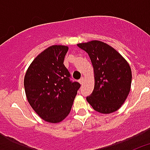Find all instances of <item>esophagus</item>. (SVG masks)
<instances>
[{"label": "esophagus", "mask_w": 150, "mask_h": 150, "mask_svg": "<svg viewBox=\"0 0 150 150\" xmlns=\"http://www.w3.org/2000/svg\"><path fill=\"white\" fill-rule=\"evenodd\" d=\"M83 82H84V77H81L79 79V83H80V84H83Z\"/></svg>", "instance_id": "1"}]
</instances>
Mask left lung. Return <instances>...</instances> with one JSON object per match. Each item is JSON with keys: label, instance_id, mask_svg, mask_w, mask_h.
Returning <instances> with one entry per match:
<instances>
[{"label": "left lung", "instance_id": "8db88e82", "mask_svg": "<svg viewBox=\"0 0 150 150\" xmlns=\"http://www.w3.org/2000/svg\"><path fill=\"white\" fill-rule=\"evenodd\" d=\"M77 46L88 53L94 68L95 87L87 101L100 113L118 110L131 89L132 75L128 63L115 49L101 41Z\"/></svg>", "mask_w": 150, "mask_h": 150}]
</instances>
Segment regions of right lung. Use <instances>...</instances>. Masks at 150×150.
Instances as JSON below:
<instances>
[{
  "mask_svg": "<svg viewBox=\"0 0 150 150\" xmlns=\"http://www.w3.org/2000/svg\"><path fill=\"white\" fill-rule=\"evenodd\" d=\"M68 47L54 45L36 57L26 71L24 86L28 101L48 122L64 120L71 112L80 84L70 79L64 64Z\"/></svg>",
  "mask_w": 150,
  "mask_h": 150,
  "instance_id": "1",
  "label": "right lung"
}]
</instances>
